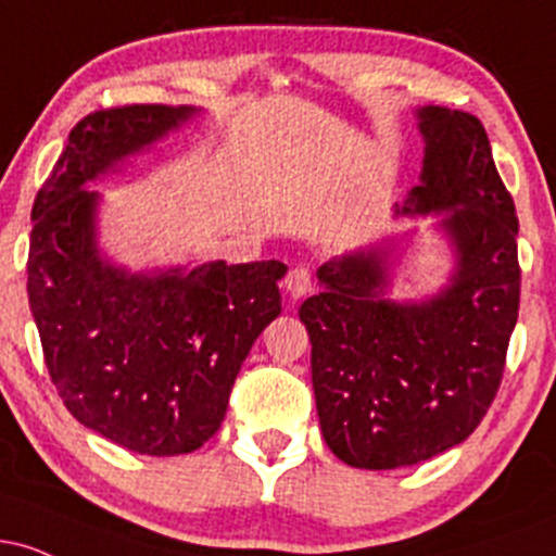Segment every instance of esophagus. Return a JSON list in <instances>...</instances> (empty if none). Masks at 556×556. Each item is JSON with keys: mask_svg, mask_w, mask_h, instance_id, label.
Returning a JSON list of instances; mask_svg holds the SVG:
<instances>
[{"mask_svg": "<svg viewBox=\"0 0 556 556\" xmlns=\"http://www.w3.org/2000/svg\"><path fill=\"white\" fill-rule=\"evenodd\" d=\"M285 287L292 298H303L308 295L311 287H314V279H311V271L305 269V266H295V269L285 277Z\"/></svg>", "mask_w": 556, "mask_h": 556, "instance_id": "34e87169", "label": "esophagus"}]
</instances>
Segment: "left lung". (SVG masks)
<instances>
[{
  "mask_svg": "<svg viewBox=\"0 0 556 556\" xmlns=\"http://www.w3.org/2000/svg\"><path fill=\"white\" fill-rule=\"evenodd\" d=\"M418 119L424 172L402 214L446 212L452 285L426 303H392L387 253L371 248L324 264V292L300 305L321 433L353 468H407L465 442L496 397L518 321V214L486 130L444 106Z\"/></svg>",
  "mask_w": 556,
  "mask_h": 556,
  "instance_id": "1",
  "label": "left lung"
}]
</instances>
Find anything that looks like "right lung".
I'll use <instances>...</instances> for the list:
<instances>
[{"instance_id": "1", "label": "right lung", "mask_w": 556, "mask_h": 556, "mask_svg": "<svg viewBox=\"0 0 556 556\" xmlns=\"http://www.w3.org/2000/svg\"><path fill=\"white\" fill-rule=\"evenodd\" d=\"M193 114L127 104L86 114L36 193L28 300L43 361L86 429L138 455L172 457L214 437L251 344L282 311V261L127 274L93 242L99 195L119 159Z\"/></svg>"}]
</instances>
